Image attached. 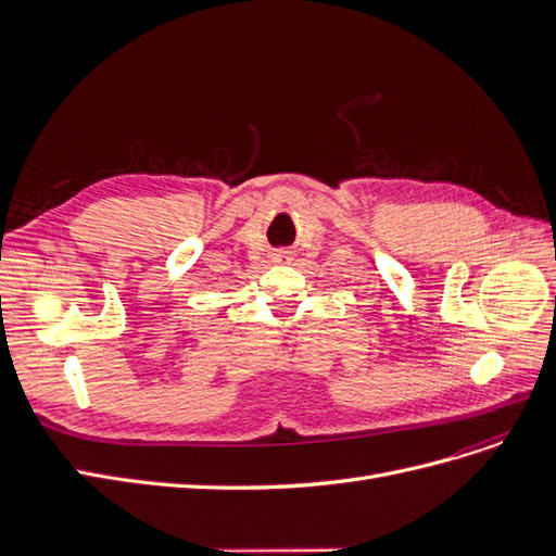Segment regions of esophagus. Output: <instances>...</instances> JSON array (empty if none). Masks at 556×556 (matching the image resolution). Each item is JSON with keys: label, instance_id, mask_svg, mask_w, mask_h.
I'll return each mask as SVG.
<instances>
[{"label": "esophagus", "instance_id": "esophagus-1", "mask_svg": "<svg viewBox=\"0 0 556 556\" xmlns=\"http://www.w3.org/2000/svg\"><path fill=\"white\" fill-rule=\"evenodd\" d=\"M274 260H276V262H288V260H290V255H288V250H278V252H276V255H274Z\"/></svg>", "mask_w": 556, "mask_h": 556}]
</instances>
